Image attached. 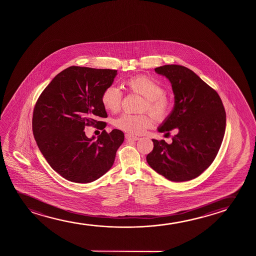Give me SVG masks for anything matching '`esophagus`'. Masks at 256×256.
Here are the masks:
<instances>
[{
  "label": "esophagus",
  "instance_id": "1",
  "mask_svg": "<svg viewBox=\"0 0 256 256\" xmlns=\"http://www.w3.org/2000/svg\"><path fill=\"white\" fill-rule=\"evenodd\" d=\"M125 137H126V140H130H130H131V142H134V140H138L140 139L139 137L134 136H131L130 134H126Z\"/></svg>",
  "mask_w": 256,
  "mask_h": 256
}]
</instances>
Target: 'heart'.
<instances>
[{
    "mask_svg": "<svg viewBox=\"0 0 256 256\" xmlns=\"http://www.w3.org/2000/svg\"><path fill=\"white\" fill-rule=\"evenodd\" d=\"M124 84L130 91L146 98L144 110H148L154 119L161 122L170 116L172 108V98L165 94L164 88L153 78L145 75H138L126 80ZM122 100V92L116 86H108L102 92V105L110 112L119 111ZM114 124L126 133L140 134L152 126V119L147 114H124L117 118Z\"/></svg>",
    "mask_w": 256,
    "mask_h": 256,
    "instance_id": "b5f03b06",
    "label": "heart"
}]
</instances>
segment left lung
<instances>
[{
    "label": "left lung",
    "mask_w": 256,
    "mask_h": 256,
    "mask_svg": "<svg viewBox=\"0 0 256 256\" xmlns=\"http://www.w3.org/2000/svg\"><path fill=\"white\" fill-rule=\"evenodd\" d=\"M168 78L174 94V106L158 126V132L176 134L172 144L152 139L154 148L147 156L151 168L173 182L189 181L203 173L220 150L226 112L217 92L194 72L178 64L156 67Z\"/></svg>",
    "instance_id": "obj_1"
}]
</instances>
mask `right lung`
<instances>
[{"mask_svg": "<svg viewBox=\"0 0 256 256\" xmlns=\"http://www.w3.org/2000/svg\"><path fill=\"white\" fill-rule=\"evenodd\" d=\"M117 70L70 66L50 81L40 95L33 112L36 142L50 167L70 182H94L111 168L116 151L124 140L119 130L97 139L88 138L86 126L106 123L102 94L111 86Z\"/></svg>", "mask_w": 256, "mask_h": 256, "instance_id": "1", "label": "right lung"}]
</instances>
